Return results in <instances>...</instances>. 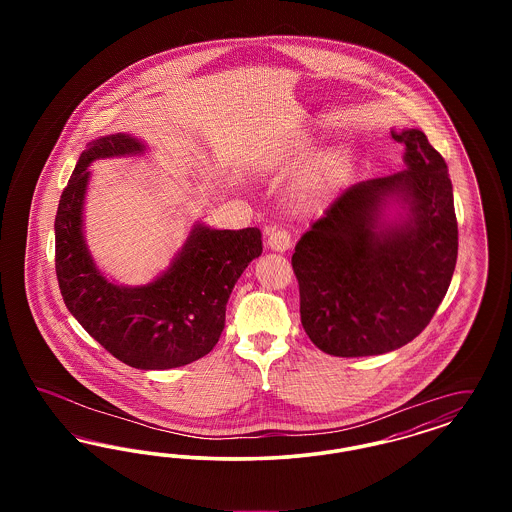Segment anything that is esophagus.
<instances>
[{"instance_id":"esophagus-1","label":"esophagus","mask_w":512,"mask_h":512,"mask_svg":"<svg viewBox=\"0 0 512 512\" xmlns=\"http://www.w3.org/2000/svg\"><path fill=\"white\" fill-rule=\"evenodd\" d=\"M267 234V245L272 251L284 253L286 249L292 247V238H290V234H288L286 230H282V228H270Z\"/></svg>"}]
</instances>
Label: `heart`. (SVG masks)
Returning <instances> with one entry per match:
<instances>
[{
  "label": "heart",
  "instance_id": "b5f03b06",
  "mask_svg": "<svg viewBox=\"0 0 512 512\" xmlns=\"http://www.w3.org/2000/svg\"><path fill=\"white\" fill-rule=\"evenodd\" d=\"M313 146L309 142L297 144L284 155H280L270 169L288 172L307 165L313 159ZM347 159L343 155H332L315 169L305 172L293 186V203L303 213H317L326 209L340 192L341 174L345 171Z\"/></svg>",
  "mask_w": 512,
  "mask_h": 512
}]
</instances>
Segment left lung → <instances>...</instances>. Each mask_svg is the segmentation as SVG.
<instances>
[{"label": "left lung", "mask_w": 512, "mask_h": 512, "mask_svg": "<svg viewBox=\"0 0 512 512\" xmlns=\"http://www.w3.org/2000/svg\"><path fill=\"white\" fill-rule=\"evenodd\" d=\"M391 136L405 146V169L347 188L295 245L301 324L334 357L382 355L413 341L438 311L457 263L443 157L418 128Z\"/></svg>", "instance_id": "1"}]
</instances>
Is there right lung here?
Segmentation results:
<instances>
[{"instance_id":"add662e5","label":"right lung","mask_w":512,"mask_h":512,"mask_svg":"<svg viewBox=\"0 0 512 512\" xmlns=\"http://www.w3.org/2000/svg\"><path fill=\"white\" fill-rule=\"evenodd\" d=\"M130 134L92 140L63 190L55 217V272L67 309L124 365L167 370L205 357L219 341L226 303L247 265L263 253L261 230H215L195 222L171 267L146 286L103 276L84 240L88 167L96 159L142 155Z\"/></svg>"}]
</instances>
